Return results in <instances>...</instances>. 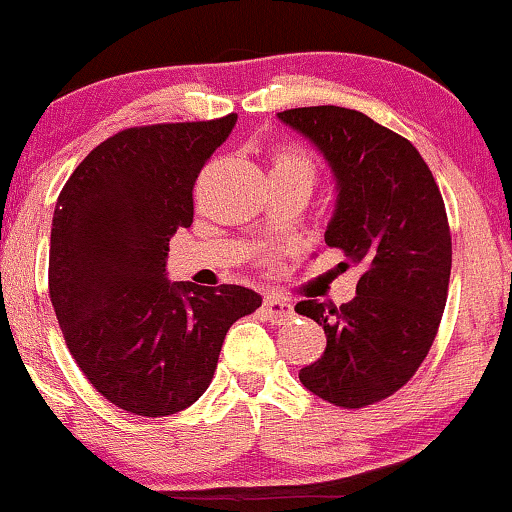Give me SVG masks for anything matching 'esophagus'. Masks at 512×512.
<instances>
[{
	"mask_svg": "<svg viewBox=\"0 0 512 512\" xmlns=\"http://www.w3.org/2000/svg\"><path fill=\"white\" fill-rule=\"evenodd\" d=\"M263 313L268 315V320L275 324H284V322L294 320V308H291V303L282 301V298H265Z\"/></svg>",
	"mask_w": 512,
	"mask_h": 512,
	"instance_id": "1",
	"label": "esophagus"
}]
</instances>
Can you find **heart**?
I'll return each mask as SVG.
<instances>
[{"mask_svg": "<svg viewBox=\"0 0 512 512\" xmlns=\"http://www.w3.org/2000/svg\"><path fill=\"white\" fill-rule=\"evenodd\" d=\"M272 171H296V174L315 178L317 162L308 150L298 148V145H282L272 157Z\"/></svg>", "mask_w": 512, "mask_h": 512, "instance_id": "obj_1", "label": "heart"}]
</instances>
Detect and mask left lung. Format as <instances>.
<instances>
[{
	"label": "left lung",
	"instance_id": "obj_1",
	"mask_svg": "<svg viewBox=\"0 0 512 512\" xmlns=\"http://www.w3.org/2000/svg\"><path fill=\"white\" fill-rule=\"evenodd\" d=\"M329 159L338 204L324 242L362 265L341 308L301 301L327 348L298 378L341 409H362L407 386L426 360L447 305L451 232L442 192L407 138L336 105L280 112Z\"/></svg>",
	"mask_w": 512,
	"mask_h": 512
}]
</instances>
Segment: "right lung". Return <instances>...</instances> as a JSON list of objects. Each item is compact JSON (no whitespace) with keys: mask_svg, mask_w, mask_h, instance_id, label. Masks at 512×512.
Wrapping results in <instances>:
<instances>
[{"mask_svg":"<svg viewBox=\"0 0 512 512\" xmlns=\"http://www.w3.org/2000/svg\"><path fill=\"white\" fill-rule=\"evenodd\" d=\"M237 115L131 126L84 157L58 195L49 296L72 360L105 400L171 416L214 378L225 334L261 305L237 284H171L169 240L192 223V188Z\"/></svg>","mask_w":512,"mask_h":512,"instance_id":"add662e5","label":"right lung"}]
</instances>
